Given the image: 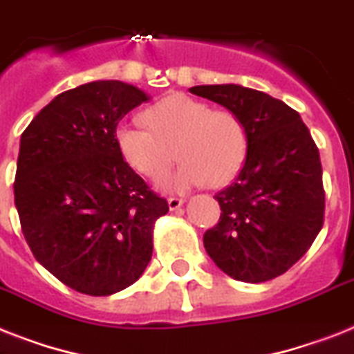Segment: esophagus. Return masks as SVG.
Instances as JSON below:
<instances>
[{"instance_id": "esophagus-1", "label": "esophagus", "mask_w": 354, "mask_h": 354, "mask_svg": "<svg viewBox=\"0 0 354 354\" xmlns=\"http://www.w3.org/2000/svg\"><path fill=\"white\" fill-rule=\"evenodd\" d=\"M183 202H185L183 198L171 196V198H169V209H171V211H176V209H180V207L183 205Z\"/></svg>"}]
</instances>
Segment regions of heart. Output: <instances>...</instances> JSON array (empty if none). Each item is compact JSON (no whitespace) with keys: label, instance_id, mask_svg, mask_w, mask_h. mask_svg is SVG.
Returning a JSON list of instances; mask_svg holds the SVG:
<instances>
[{"label":"heart","instance_id":"obj_1","mask_svg":"<svg viewBox=\"0 0 354 354\" xmlns=\"http://www.w3.org/2000/svg\"><path fill=\"white\" fill-rule=\"evenodd\" d=\"M143 120L147 127L120 123L116 145L125 162L151 180L171 169L176 147L183 163L162 183L169 191H187L207 180L225 185L242 169L247 131L231 109H211L196 97L171 94L145 109Z\"/></svg>","mask_w":354,"mask_h":354}]
</instances>
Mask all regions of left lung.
Segmentation results:
<instances>
[{"label": "left lung", "instance_id": "8db88e82", "mask_svg": "<svg viewBox=\"0 0 354 354\" xmlns=\"http://www.w3.org/2000/svg\"><path fill=\"white\" fill-rule=\"evenodd\" d=\"M196 96L242 118L247 156L236 180L216 194L222 214L203 245L225 274L260 283L280 277L313 245L324 225L320 154L300 114L240 85H198Z\"/></svg>", "mask_w": 354, "mask_h": 354}]
</instances>
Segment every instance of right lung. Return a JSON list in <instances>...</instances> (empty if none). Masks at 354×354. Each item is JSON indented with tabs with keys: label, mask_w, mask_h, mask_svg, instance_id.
I'll return each instance as SVG.
<instances>
[{
	"label": "right lung",
	"mask_w": 354,
	"mask_h": 354,
	"mask_svg": "<svg viewBox=\"0 0 354 354\" xmlns=\"http://www.w3.org/2000/svg\"><path fill=\"white\" fill-rule=\"evenodd\" d=\"M147 102L107 80L57 94L21 134L14 203L34 258L65 286L109 297L132 286L152 257L165 198L132 171L116 127Z\"/></svg>",
	"instance_id": "right-lung-1"
}]
</instances>
